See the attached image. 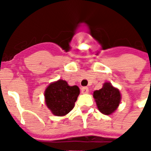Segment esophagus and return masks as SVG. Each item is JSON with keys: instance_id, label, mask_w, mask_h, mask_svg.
I'll return each mask as SVG.
<instances>
[{"instance_id": "esophagus-1", "label": "esophagus", "mask_w": 151, "mask_h": 151, "mask_svg": "<svg viewBox=\"0 0 151 151\" xmlns=\"http://www.w3.org/2000/svg\"><path fill=\"white\" fill-rule=\"evenodd\" d=\"M81 90H82V94H87V93H88L89 92V89H88V87H82V89H81Z\"/></svg>"}]
</instances>
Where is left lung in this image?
I'll list each match as a JSON object with an SVG mask.
<instances>
[{"label":"left lung","mask_w":151,"mask_h":151,"mask_svg":"<svg viewBox=\"0 0 151 151\" xmlns=\"http://www.w3.org/2000/svg\"><path fill=\"white\" fill-rule=\"evenodd\" d=\"M97 108L104 115H111L120 104L121 96L120 91L115 88L110 82H105L100 90L93 93Z\"/></svg>","instance_id":"1"}]
</instances>
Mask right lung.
<instances>
[{
  "mask_svg": "<svg viewBox=\"0 0 151 151\" xmlns=\"http://www.w3.org/2000/svg\"><path fill=\"white\" fill-rule=\"evenodd\" d=\"M79 94L80 90L78 86H70L66 81L60 79L52 82L46 88L45 103L53 115L63 116L74 108Z\"/></svg>",
  "mask_w": 151,
  "mask_h": 151,
  "instance_id": "right-lung-1",
  "label": "right lung"
}]
</instances>
